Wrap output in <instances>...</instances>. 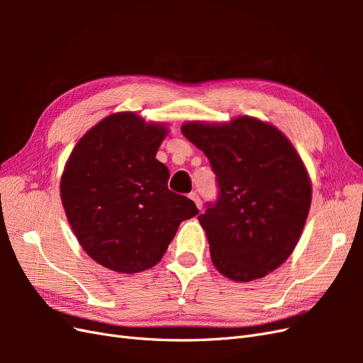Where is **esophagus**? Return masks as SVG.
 Instances as JSON below:
<instances>
[{
    "mask_svg": "<svg viewBox=\"0 0 363 363\" xmlns=\"http://www.w3.org/2000/svg\"><path fill=\"white\" fill-rule=\"evenodd\" d=\"M189 199H191V200L196 204V207H199L200 211H201V208H203V203H201V200H200L199 194H196V192H191V194H189Z\"/></svg>",
    "mask_w": 363,
    "mask_h": 363,
    "instance_id": "34e87169",
    "label": "esophagus"
}]
</instances>
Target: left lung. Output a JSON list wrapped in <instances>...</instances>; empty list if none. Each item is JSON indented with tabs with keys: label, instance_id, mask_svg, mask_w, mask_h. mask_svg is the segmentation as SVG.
Here are the masks:
<instances>
[{
	"label": "left lung",
	"instance_id": "8db88e82",
	"mask_svg": "<svg viewBox=\"0 0 363 363\" xmlns=\"http://www.w3.org/2000/svg\"><path fill=\"white\" fill-rule=\"evenodd\" d=\"M186 139L207 156L219 200L199 216L215 268L233 281L265 277L298 244L312 203L309 172L291 140L265 121H189Z\"/></svg>",
	"mask_w": 363,
	"mask_h": 363
}]
</instances>
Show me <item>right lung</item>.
<instances>
[{"label": "right lung", "instance_id": "1", "mask_svg": "<svg viewBox=\"0 0 363 363\" xmlns=\"http://www.w3.org/2000/svg\"><path fill=\"white\" fill-rule=\"evenodd\" d=\"M167 135V124L112 113L86 131L65 163V213L83 250L107 269L157 265L179 225L199 215L194 201L168 189L169 171L156 159Z\"/></svg>", "mask_w": 363, "mask_h": 363}]
</instances>
